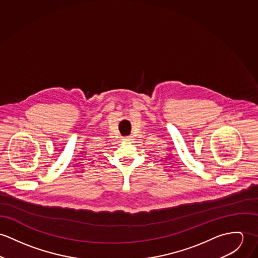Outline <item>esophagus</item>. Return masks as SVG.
<instances>
[{"mask_svg": "<svg viewBox=\"0 0 258 258\" xmlns=\"http://www.w3.org/2000/svg\"><path fill=\"white\" fill-rule=\"evenodd\" d=\"M122 141H123L124 143H133V141H134V137H133V136L125 137V138H123V139H122Z\"/></svg>", "mask_w": 258, "mask_h": 258, "instance_id": "1", "label": "esophagus"}]
</instances>
